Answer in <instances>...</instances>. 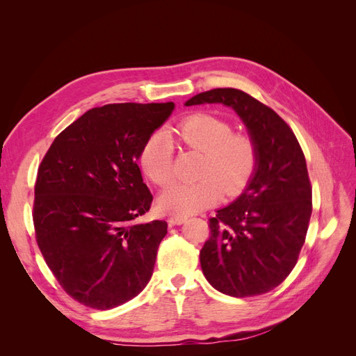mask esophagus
Returning <instances> with one entry per match:
<instances>
[{"instance_id": "esophagus-1", "label": "esophagus", "mask_w": 356, "mask_h": 356, "mask_svg": "<svg viewBox=\"0 0 356 356\" xmlns=\"http://www.w3.org/2000/svg\"><path fill=\"white\" fill-rule=\"evenodd\" d=\"M187 220V217H184V215H175V217H170L169 220H168V222H169V225H179V224H182Z\"/></svg>"}]
</instances>
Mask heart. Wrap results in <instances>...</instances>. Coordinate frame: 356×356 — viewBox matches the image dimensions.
<instances>
[{"label": "heart", "instance_id": "heart-1", "mask_svg": "<svg viewBox=\"0 0 356 356\" xmlns=\"http://www.w3.org/2000/svg\"><path fill=\"white\" fill-rule=\"evenodd\" d=\"M174 134L187 148L203 153L195 182H175L159 197V208L172 215H190L218 203L224 195L233 197L245 190L258 166L254 138L233 132L225 118L209 113H193L175 126ZM175 145L157 131L147 138L139 154L143 172L153 184L163 187L174 178Z\"/></svg>", "mask_w": 356, "mask_h": 356}]
</instances>
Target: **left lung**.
I'll return each mask as SVG.
<instances>
[{
    "label": "left lung",
    "mask_w": 356,
    "mask_h": 356,
    "mask_svg": "<svg viewBox=\"0 0 356 356\" xmlns=\"http://www.w3.org/2000/svg\"><path fill=\"white\" fill-rule=\"evenodd\" d=\"M200 104L232 106L258 147L250 184L209 218V239L200 250L202 272L222 294H266L285 281L306 241L312 186L303 149L270 106L239 89H212L186 102Z\"/></svg>",
    "instance_id": "1"
}]
</instances>
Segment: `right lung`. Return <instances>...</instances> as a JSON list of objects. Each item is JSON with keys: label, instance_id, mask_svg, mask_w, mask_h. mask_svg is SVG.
<instances>
[{"label": "right lung", "instance_id": "1", "mask_svg": "<svg viewBox=\"0 0 356 356\" xmlns=\"http://www.w3.org/2000/svg\"><path fill=\"white\" fill-rule=\"evenodd\" d=\"M174 106H96L62 131L41 160L32 209L35 239L59 285L84 306H120L153 275L168 222H134L153 202L136 160Z\"/></svg>", "mask_w": 356, "mask_h": 356}]
</instances>
